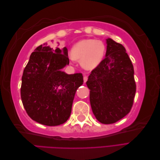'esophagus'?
<instances>
[{
  "mask_svg": "<svg viewBox=\"0 0 160 160\" xmlns=\"http://www.w3.org/2000/svg\"><path fill=\"white\" fill-rule=\"evenodd\" d=\"M88 77H87V76H84V77H83L84 83H86V82H87V81H88Z\"/></svg>",
  "mask_w": 160,
  "mask_h": 160,
  "instance_id": "esophagus-1",
  "label": "esophagus"
}]
</instances>
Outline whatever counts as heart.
Wrapping results in <instances>:
<instances>
[{"mask_svg":"<svg viewBox=\"0 0 160 160\" xmlns=\"http://www.w3.org/2000/svg\"><path fill=\"white\" fill-rule=\"evenodd\" d=\"M105 55V45L99 40L87 38L77 42L72 47L71 56L72 59L80 61L81 67L92 70L103 61Z\"/></svg>","mask_w":160,"mask_h":160,"instance_id":"1","label":"heart"}]
</instances>
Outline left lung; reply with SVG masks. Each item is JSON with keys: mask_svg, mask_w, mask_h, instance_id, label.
<instances>
[{"mask_svg": "<svg viewBox=\"0 0 160 160\" xmlns=\"http://www.w3.org/2000/svg\"><path fill=\"white\" fill-rule=\"evenodd\" d=\"M105 58L91 71L87 85L96 119L104 124L117 122L129 113L136 91L133 66L125 47L106 39Z\"/></svg>", "mask_w": 160, "mask_h": 160, "instance_id": "left-lung-1", "label": "left lung"}]
</instances>
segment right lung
<instances>
[{"label":"right lung","mask_w":160,"mask_h":160,"mask_svg":"<svg viewBox=\"0 0 160 160\" xmlns=\"http://www.w3.org/2000/svg\"><path fill=\"white\" fill-rule=\"evenodd\" d=\"M69 63L66 47L54 51L44 43L31 53L22 76L21 96L32 120L56 126L69 119L76 91L83 83L81 73L61 71Z\"/></svg>","instance_id":"obj_1"}]
</instances>
